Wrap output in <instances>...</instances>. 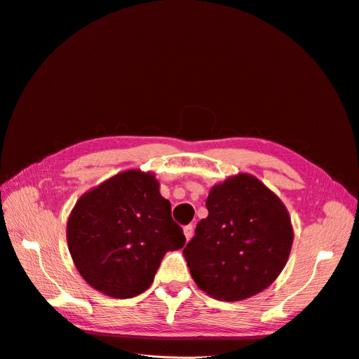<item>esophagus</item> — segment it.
<instances>
[{
	"mask_svg": "<svg viewBox=\"0 0 359 359\" xmlns=\"http://www.w3.org/2000/svg\"><path fill=\"white\" fill-rule=\"evenodd\" d=\"M193 233H194V227H193V224H187V226H184V235H185V239L187 241H189L193 238Z\"/></svg>",
	"mask_w": 359,
	"mask_h": 359,
	"instance_id": "obj_1",
	"label": "esophagus"
}]
</instances>
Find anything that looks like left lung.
<instances>
[{
  "instance_id": "1",
  "label": "left lung",
  "mask_w": 359,
  "mask_h": 359,
  "mask_svg": "<svg viewBox=\"0 0 359 359\" xmlns=\"http://www.w3.org/2000/svg\"><path fill=\"white\" fill-rule=\"evenodd\" d=\"M182 254L196 284L238 302L269 287L287 264L292 227L285 205L259 180L239 174L212 188Z\"/></svg>"
}]
</instances>
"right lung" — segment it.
I'll return each mask as SVG.
<instances>
[{
    "label": "right lung",
    "mask_w": 359,
    "mask_h": 359,
    "mask_svg": "<svg viewBox=\"0 0 359 359\" xmlns=\"http://www.w3.org/2000/svg\"><path fill=\"white\" fill-rule=\"evenodd\" d=\"M67 231L82 278L114 299L146 291L166 252L185 245L158 181L139 170L117 174L83 194Z\"/></svg>",
    "instance_id": "1"
}]
</instances>
